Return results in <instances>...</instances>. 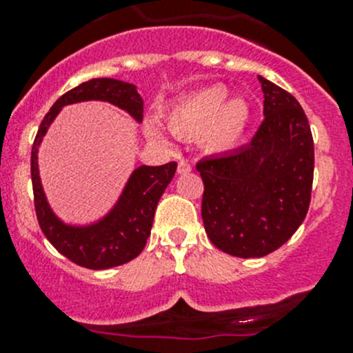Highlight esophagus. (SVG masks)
Wrapping results in <instances>:
<instances>
[{"label": "esophagus", "instance_id": "obj_1", "mask_svg": "<svg viewBox=\"0 0 353 353\" xmlns=\"http://www.w3.org/2000/svg\"><path fill=\"white\" fill-rule=\"evenodd\" d=\"M188 172H191V163L181 160V162L177 163V174H188Z\"/></svg>", "mask_w": 353, "mask_h": 353}]
</instances>
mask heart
I'll return each mask as SVG.
<instances>
[{"label":"heart","instance_id":"obj_1","mask_svg":"<svg viewBox=\"0 0 353 353\" xmlns=\"http://www.w3.org/2000/svg\"><path fill=\"white\" fill-rule=\"evenodd\" d=\"M220 85L199 88L174 102L163 114V124L181 138H196L208 154H225L243 140L249 123V109L243 99H227ZM148 137L163 143L165 137L148 130Z\"/></svg>","mask_w":353,"mask_h":353}]
</instances>
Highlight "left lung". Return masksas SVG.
Masks as SVG:
<instances>
[{
	"mask_svg": "<svg viewBox=\"0 0 353 353\" xmlns=\"http://www.w3.org/2000/svg\"><path fill=\"white\" fill-rule=\"evenodd\" d=\"M265 121L251 143L199 160L206 236L237 258H261L283 245L307 215L314 143L294 95L258 77Z\"/></svg>",
	"mask_w": 353,
	"mask_h": 353,
	"instance_id": "8db88e82",
	"label": "left lung"
}]
</instances>
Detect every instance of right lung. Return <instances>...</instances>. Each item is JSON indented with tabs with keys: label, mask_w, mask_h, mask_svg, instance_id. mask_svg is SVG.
<instances>
[{
	"label": "right lung",
	"mask_w": 353,
	"mask_h": 353,
	"mask_svg": "<svg viewBox=\"0 0 353 353\" xmlns=\"http://www.w3.org/2000/svg\"><path fill=\"white\" fill-rule=\"evenodd\" d=\"M88 101L109 102L130 114L137 123L143 119V99L133 83L114 78H94L71 88L54 102L39 126L30 157L32 188L39 225L49 243L83 268L108 270L131 261L143 251L154 223L157 203L172 181L177 163L134 167L112 208L95 222L80 225L59 219L42 188L39 148L49 126L65 105Z\"/></svg>",
	"instance_id": "obj_1"
}]
</instances>
